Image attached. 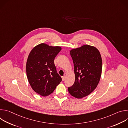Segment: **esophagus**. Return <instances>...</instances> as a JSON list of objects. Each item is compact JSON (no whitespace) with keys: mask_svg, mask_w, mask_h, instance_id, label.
Masks as SVG:
<instances>
[{"mask_svg":"<svg viewBox=\"0 0 128 128\" xmlns=\"http://www.w3.org/2000/svg\"><path fill=\"white\" fill-rule=\"evenodd\" d=\"M62 81H64L65 78V76H62Z\"/></svg>","mask_w":128,"mask_h":128,"instance_id":"esophagus-1","label":"esophagus"}]
</instances>
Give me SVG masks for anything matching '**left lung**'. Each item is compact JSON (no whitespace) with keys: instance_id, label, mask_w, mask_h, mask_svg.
Here are the masks:
<instances>
[{"instance_id":"8db88e82","label":"left lung","mask_w":128,"mask_h":128,"mask_svg":"<svg viewBox=\"0 0 128 128\" xmlns=\"http://www.w3.org/2000/svg\"><path fill=\"white\" fill-rule=\"evenodd\" d=\"M74 64L75 82L68 88L70 94L80 99L92 93L98 86L102 73L100 53L94 46L84 45L70 51Z\"/></svg>"}]
</instances>
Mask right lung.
I'll return each mask as SVG.
<instances>
[{"mask_svg": "<svg viewBox=\"0 0 128 128\" xmlns=\"http://www.w3.org/2000/svg\"><path fill=\"white\" fill-rule=\"evenodd\" d=\"M60 46L40 44L30 52L26 63V74L32 88L42 96L52 94L62 81L57 72L54 59Z\"/></svg>", "mask_w": 128, "mask_h": 128, "instance_id": "obj_1", "label": "right lung"}]
</instances>
